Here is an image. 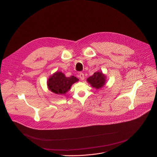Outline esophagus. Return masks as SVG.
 I'll list each match as a JSON object with an SVG mask.
<instances>
[{
	"instance_id": "obj_1",
	"label": "esophagus",
	"mask_w": 157,
	"mask_h": 157,
	"mask_svg": "<svg viewBox=\"0 0 157 157\" xmlns=\"http://www.w3.org/2000/svg\"><path fill=\"white\" fill-rule=\"evenodd\" d=\"M79 78H80L81 80H84V75L83 73H80L79 75Z\"/></svg>"
}]
</instances>
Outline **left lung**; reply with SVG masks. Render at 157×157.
Segmentation results:
<instances>
[{
  "label": "left lung",
  "instance_id": "left-lung-1",
  "mask_svg": "<svg viewBox=\"0 0 157 157\" xmlns=\"http://www.w3.org/2000/svg\"><path fill=\"white\" fill-rule=\"evenodd\" d=\"M87 82L96 89L102 88L106 83V75L102 71H98L87 79Z\"/></svg>",
  "mask_w": 157,
  "mask_h": 157
}]
</instances>
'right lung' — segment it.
I'll return each instance as SVG.
<instances>
[{
  "instance_id": "1",
  "label": "right lung",
  "mask_w": 157,
  "mask_h": 157,
  "mask_svg": "<svg viewBox=\"0 0 157 157\" xmlns=\"http://www.w3.org/2000/svg\"><path fill=\"white\" fill-rule=\"evenodd\" d=\"M78 81L79 79L74 76L66 77L61 71H56L49 77L47 86L52 93L63 95L68 92L71 86Z\"/></svg>"
}]
</instances>
